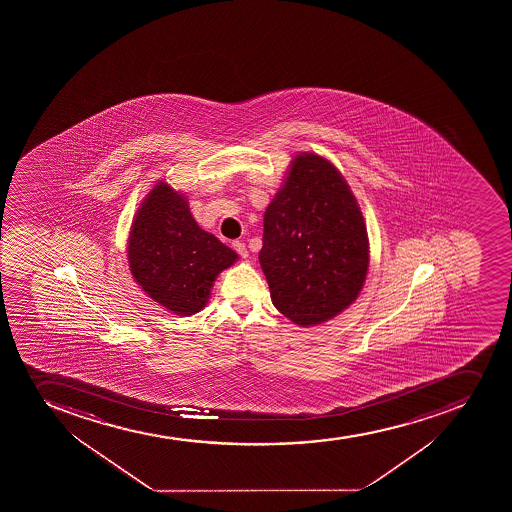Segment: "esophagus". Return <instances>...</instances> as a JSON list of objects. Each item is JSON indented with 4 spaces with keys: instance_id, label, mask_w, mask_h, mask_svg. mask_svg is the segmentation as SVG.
Returning <instances> with one entry per match:
<instances>
[{
    "instance_id": "obj_1",
    "label": "esophagus",
    "mask_w": 512,
    "mask_h": 512,
    "mask_svg": "<svg viewBox=\"0 0 512 512\" xmlns=\"http://www.w3.org/2000/svg\"><path fill=\"white\" fill-rule=\"evenodd\" d=\"M233 250L242 257V259H247L248 257V250L247 247H245V243L242 242H233L232 243Z\"/></svg>"
}]
</instances>
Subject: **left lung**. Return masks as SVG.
Listing matches in <instances>:
<instances>
[{"label":"left lung","mask_w":512,"mask_h":512,"mask_svg":"<svg viewBox=\"0 0 512 512\" xmlns=\"http://www.w3.org/2000/svg\"><path fill=\"white\" fill-rule=\"evenodd\" d=\"M260 265L270 297L294 324L317 325L364 287L369 238L359 203L337 168L315 153L290 165L264 215Z\"/></svg>","instance_id":"1"}]
</instances>
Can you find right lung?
I'll use <instances>...</instances> for the list:
<instances>
[{
  "label": "right lung",
  "instance_id": "add662e5",
  "mask_svg": "<svg viewBox=\"0 0 512 512\" xmlns=\"http://www.w3.org/2000/svg\"><path fill=\"white\" fill-rule=\"evenodd\" d=\"M128 264L143 292L173 314H197L213 282L238 259L198 227L187 198L158 182L138 208L128 237Z\"/></svg>",
  "mask_w": 512,
  "mask_h": 512
}]
</instances>
